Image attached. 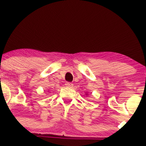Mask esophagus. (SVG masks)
Listing matches in <instances>:
<instances>
[{
    "label": "esophagus",
    "instance_id": "obj_1",
    "mask_svg": "<svg viewBox=\"0 0 146 146\" xmlns=\"http://www.w3.org/2000/svg\"><path fill=\"white\" fill-rule=\"evenodd\" d=\"M65 85L67 87H72V86H73V84H72V83H70V82H66V83H65Z\"/></svg>",
    "mask_w": 146,
    "mask_h": 146
}]
</instances>
